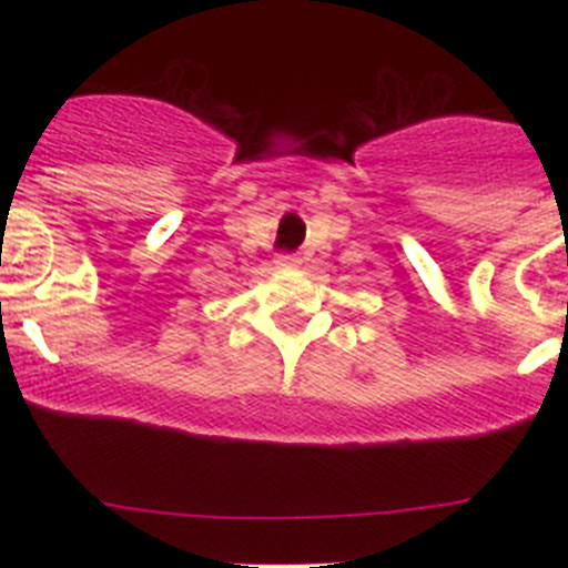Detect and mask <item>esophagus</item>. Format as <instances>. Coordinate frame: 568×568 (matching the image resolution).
<instances>
[{"instance_id": "obj_1", "label": "esophagus", "mask_w": 568, "mask_h": 568, "mask_svg": "<svg viewBox=\"0 0 568 568\" xmlns=\"http://www.w3.org/2000/svg\"><path fill=\"white\" fill-rule=\"evenodd\" d=\"M277 268H296L302 263L300 255H277Z\"/></svg>"}]
</instances>
